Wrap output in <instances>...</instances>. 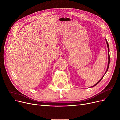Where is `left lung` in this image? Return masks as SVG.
Listing matches in <instances>:
<instances>
[{"mask_svg":"<svg viewBox=\"0 0 120 120\" xmlns=\"http://www.w3.org/2000/svg\"><path fill=\"white\" fill-rule=\"evenodd\" d=\"M105 39V41H106V44H107V48H108V65H107V69H106V72H105V75H105V74H106V72L107 71H108V68H109V63H110V55H109V45H108V42H107V40L106 39ZM104 75L101 77V79L99 80L96 84H95V85H94L93 86H91V87H94V86H95L96 85H97L98 83L100 82L101 80V79H103V76H104Z\"/></svg>","mask_w":120,"mask_h":120,"instance_id":"8db88e82","label":"left lung"}]
</instances>
